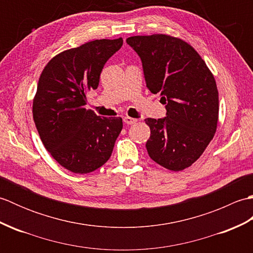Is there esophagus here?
Segmentation results:
<instances>
[{"label": "esophagus", "mask_w": 253, "mask_h": 253, "mask_svg": "<svg viewBox=\"0 0 253 253\" xmlns=\"http://www.w3.org/2000/svg\"><path fill=\"white\" fill-rule=\"evenodd\" d=\"M124 122H125L126 124H128V125H131V124H135L137 122V120H136V118L126 116V117H124Z\"/></svg>", "instance_id": "34e87169"}]
</instances>
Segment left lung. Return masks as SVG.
Segmentation results:
<instances>
[{
	"instance_id": "left-lung-1",
	"label": "left lung",
	"mask_w": 253,
	"mask_h": 253,
	"mask_svg": "<svg viewBox=\"0 0 253 253\" xmlns=\"http://www.w3.org/2000/svg\"><path fill=\"white\" fill-rule=\"evenodd\" d=\"M142 61L147 87L160 93L166 117L146 118L151 135L149 157L173 171L189 168L215 135L218 91L213 74L186 41L169 35L133 36L126 40Z\"/></svg>"
}]
</instances>
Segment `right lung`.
<instances>
[{"mask_svg": "<svg viewBox=\"0 0 253 253\" xmlns=\"http://www.w3.org/2000/svg\"><path fill=\"white\" fill-rule=\"evenodd\" d=\"M122 45V38L87 42L58 53L40 75L34 122L44 148L73 173H91L105 164L123 129L121 117H101L84 107L104 64Z\"/></svg>", "mask_w": 253, "mask_h": 253, "instance_id": "right-lung-1", "label": "right lung"}]
</instances>
